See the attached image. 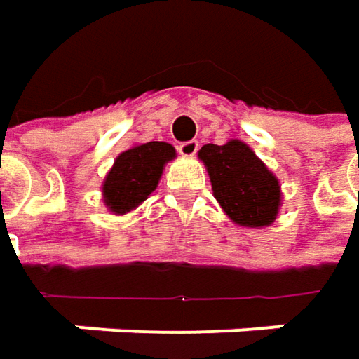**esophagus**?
<instances>
[{
	"mask_svg": "<svg viewBox=\"0 0 359 359\" xmlns=\"http://www.w3.org/2000/svg\"><path fill=\"white\" fill-rule=\"evenodd\" d=\"M198 149H200V143L196 139H189V141H184V143L177 145V151L184 157H194L198 153Z\"/></svg>",
	"mask_w": 359,
	"mask_h": 359,
	"instance_id": "esophagus-1",
	"label": "esophagus"
}]
</instances>
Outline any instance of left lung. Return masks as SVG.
I'll return each mask as SVG.
<instances>
[{
    "label": "left lung",
    "instance_id": "1",
    "mask_svg": "<svg viewBox=\"0 0 359 359\" xmlns=\"http://www.w3.org/2000/svg\"><path fill=\"white\" fill-rule=\"evenodd\" d=\"M212 189L224 212L241 226L260 228L275 222L280 206L278 180L242 141L208 143L200 149Z\"/></svg>",
    "mask_w": 359,
    "mask_h": 359
}]
</instances>
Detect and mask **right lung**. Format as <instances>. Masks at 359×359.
Wrapping results in <instances>:
<instances>
[{
	"instance_id": "add662e5",
	"label": "right lung",
	"mask_w": 359,
	"mask_h": 359,
	"mask_svg": "<svg viewBox=\"0 0 359 359\" xmlns=\"http://www.w3.org/2000/svg\"><path fill=\"white\" fill-rule=\"evenodd\" d=\"M173 157L175 149L163 141H149L121 153L102 184L104 204L115 214L131 212L157 188L163 165Z\"/></svg>"
}]
</instances>
